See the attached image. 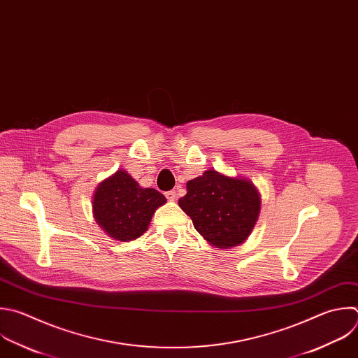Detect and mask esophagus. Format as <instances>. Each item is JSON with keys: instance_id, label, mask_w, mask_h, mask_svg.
Wrapping results in <instances>:
<instances>
[{"instance_id": "esophagus-1", "label": "esophagus", "mask_w": 358, "mask_h": 358, "mask_svg": "<svg viewBox=\"0 0 358 358\" xmlns=\"http://www.w3.org/2000/svg\"><path fill=\"white\" fill-rule=\"evenodd\" d=\"M166 198H167L169 201H176V199H177V191H176V189L167 191V192H166Z\"/></svg>"}]
</instances>
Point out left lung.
<instances>
[{
  "mask_svg": "<svg viewBox=\"0 0 358 358\" xmlns=\"http://www.w3.org/2000/svg\"><path fill=\"white\" fill-rule=\"evenodd\" d=\"M178 205L196 231L219 249L243 243L260 213V196L250 181L230 178L215 170L189 180Z\"/></svg>",
  "mask_w": 358,
  "mask_h": 358,
  "instance_id": "8db88e82",
  "label": "left lung"
}]
</instances>
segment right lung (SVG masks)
Masks as SVG:
<instances>
[{"instance_id": "obj_1", "label": "right lung", "mask_w": 358, "mask_h": 358, "mask_svg": "<svg viewBox=\"0 0 358 358\" xmlns=\"http://www.w3.org/2000/svg\"><path fill=\"white\" fill-rule=\"evenodd\" d=\"M166 196L155 188H142L124 170L102 181L92 201L96 223L112 239L128 242L142 236Z\"/></svg>"}]
</instances>
